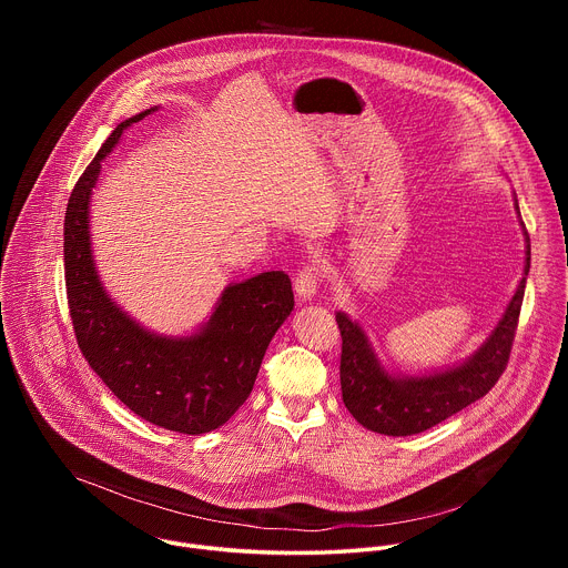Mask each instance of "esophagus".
I'll use <instances>...</instances> for the list:
<instances>
[{
    "label": "esophagus",
    "mask_w": 568,
    "mask_h": 568,
    "mask_svg": "<svg viewBox=\"0 0 568 568\" xmlns=\"http://www.w3.org/2000/svg\"><path fill=\"white\" fill-rule=\"evenodd\" d=\"M318 281H321V272L316 265H305L298 270L296 278H294V290H296V296L301 301H310L316 290H318Z\"/></svg>",
    "instance_id": "esophagus-1"
}]
</instances>
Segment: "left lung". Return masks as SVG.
I'll return each instance as SVG.
<instances>
[{"mask_svg": "<svg viewBox=\"0 0 568 568\" xmlns=\"http://www.w3.org/2000/svg\"><path fill=\"white\" fill-rule=\"evenodd\" d=\"M524 235L526 267L515 296L493 335L456 368L423 377H393L377 362L359 323L337 312L342 333V397L359 425L386 436L420 434L458 414L499 382L510 359L530 270V237L526 231Z\"/></svg>", "mask_w": 568, "mask_h": 568, "instance_id": "left-lung-1", "label": "left lung"}]
</instances>
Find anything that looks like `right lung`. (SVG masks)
I'll return each mask as SVG.
<instances>
[{"mask_svg":"<svg viewBox=\"0 0 568 568\" xmlns=\"http://www.w3.org/2000/svg\"><path fill=\"white\" fill-rule=\"evenodd\" d=\"M119 123L75 182L64 213V283L78 348L105 386L139 418L197 436L224 425L250 397L265 351L294 310L290 276L263 272L229 285L206 326L191 337L141 328L103 290L90 245V197Z\"/></svg>","mask_w":568,"mask_h":568,"instance_id":"add662e5","label":"right lung"}]
</instances>
